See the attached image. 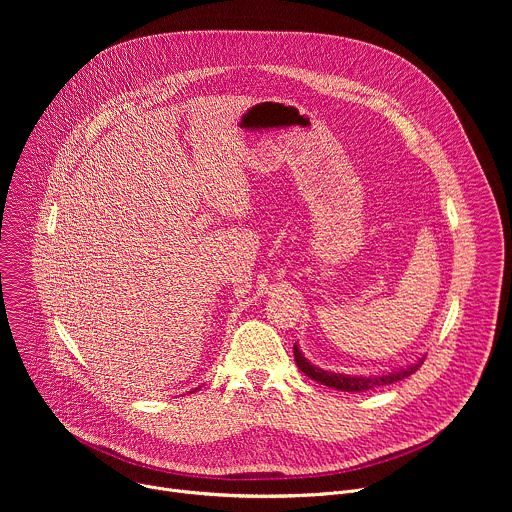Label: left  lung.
Segmentation results:
<instances>
[{
  "instance_id": "8db88e82",
  "label": "left lung",
  "mask_w": 512,
  "mask_h": 512,
  "mask_svg": "<svg viewBox=\"0 0 512 512\" xmlns=\"http://www.w3.org/2000/svg\"><path fill=\"white\" fill-rule=\"evenodd\" d=\"M294 356H296V364L298 369L308 375L310 379L326 385V387H332V389H338V391H346V393H364V391H371V389H377V387H385V385H391V383H397L401 379H407L409 375H413L419 367L421 362L419 360L417 364H413V367L409 369H401V371H395V373H389V375H381V377H348V375H336V373H328V371H322L320 367H314V364H310L306 360V356L300 352L298 344H294Z\"/></svg>"
}]
</instances>
